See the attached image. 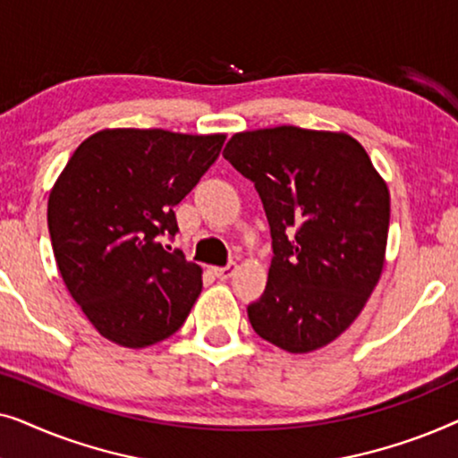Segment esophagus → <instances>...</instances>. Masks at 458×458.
<instances>
[{
    "label": "esophagus",
    "instance_id": "esophagus-1",
    "mask_svg": "<svg viewBox=\"0 0 458 458\" xmlns=\"http://www.w3.org/2000/svg\"><path fill=\"white\" fill-rule=\"evenodd\" d=\"M235 268H237L235 262H231V265H227V267H215V268H212V273H215V277H216V279L227 281L229 277H233Z\"/></svg>",
    "mask_w": 458,
    "mask_h": 458
}]
</instances>
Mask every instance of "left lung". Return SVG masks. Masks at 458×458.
<instances>
[{"label":"left lung","instance_id":"8db88e82","mask_svg":"<svg viewBox=\"0 0 458 458\" xmlns=\"http://www.w3.org/2000/svg\"><path fill=\"white\" fill-rule=\"evenodd\" d=\"M223 156L254 183L273 237L268 281L248 306L250 323L287 352L327 346L381 277L386 181L354 137L292 124L235 133Z\"/></svg>","mask_w":458,"mask_h":458}]
</instances>
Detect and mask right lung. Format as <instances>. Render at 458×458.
<instances>
[{"label": "right lung", "instance_id": "add662e5", "mask_svg": "<svg viewBox=\"0 0 458 458\" xmlns=\"http://www.w3.org/2000/svg\"><path fill=\"white\" fill-rule=\"evenodd\" d=\"M225 135L104 129L87 137L55 181L47 227L60 275L106 340L146 348L185 323L202 268L168 252L174 206L221 154Z\"/></svg>", "mask_w": 458, "mask_h": 458}]
</instances>
